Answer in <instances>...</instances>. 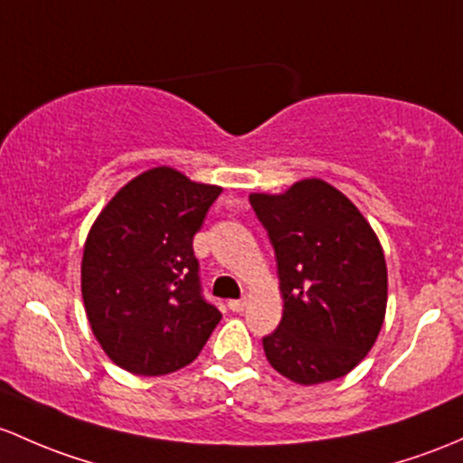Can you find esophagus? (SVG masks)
Instances as JSON below:
<instances>
[{"mask_svg":"<svg viewBox=\"0 0 463 463\" xmlns=\"http://www.w3.org/2000/svg\"><path fill=\"white\" fill-rule=\"evenodd\" d=\"M246 304H248L246 299H231L228 301V308H231L232 313H241V310L246 308Z\"/></svg>","mask_w":463,"mask_h":463,"instance_id":"1","label":"esophagus"}]
</instances>
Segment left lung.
<instances>
[{
  "instance_id": "8db88e82",
  "label": "left lung",
  "mask_w": 463,
  "mask_h": 463,
  "mask_svg": "<svg viewBox=\"0 0 463 463\" xmlns=\"http://www.w3.org/2000/svg\"><path fill=\"white\" fill-rule=\"evenodd\" d=\"M275 248L284 313L266 359L301 386L333 382L362 362L386 317L383 248L353 202L317 177L284 193H250Z\"/></svg>"
}]
</instances>
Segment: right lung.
I'll return each mask as SVG.
<instances>
[{"instance_id": "1", "label": "right lung", "mask_w": 463, "mask_h": 463, "mask_svg": "<svg viewBox=\"0 0 463 463\" xmlns=\"http://www.w3.org/2000/svg\"><path fill=\"white\" fill-rule=\"evenodd\" d=\"M219 193L177 168H148L92 222L81 297L92 335L124 371L159 377L188 366L222 319L202 297L193 252Z\"/></svg>"}]
</instances>
